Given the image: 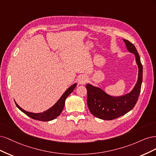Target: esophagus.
<instances>
[{
  "label": "esophagus",
  "mask_w": 156,
  "mask_h": 156,
  "mask_svg": "<svg viewBox=\"0 0 156 156\" xmlns=\"http://www.w3.org/2000/svg\"><path fill=\"white\" fill-rule=\"evenodd\" d=\"M87 81V78L85 76H81L79 78V82L80 83L85 84Z\"/></svg>",
  "instance_id": "obj_1"
}]
</instances>
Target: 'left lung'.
<instances>
[{
  "label": "left lung",
  "instance_id": "8db88e82",
  "mask_svg": "<svg viewBox=\"0 0 156 156\" xmlns=\"http://www.w3.org/2000/svg\"><path fill=\"white\" fill-rule=\"evenodd\" d=\"M123 40L128 51L135 55L139 67L137 82L132 92L119 97L109 96L101 89L87 84V106L90 112L100 119L113 120L122 116L134 108L139 98L143 80V65L134 44L126 39Z\"/></svg>",
  "mask_w": 156,
  "mask_h": 156
}]
</instances>
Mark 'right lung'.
I'll list each match as a JSON object with an SVG mask.
<instances>
[{"instance_id": "obj_1", "label": "right lung", "mask_w": 156, "mask_h": 156, "mask_svg": "<svg viewBox=\"0 0 156 156\" xmlns=\"http://www.w3.org/2000/svg\"><path fill=\"white\" fill-rule=\"evenodd\" d=\"M76 84L75 83L71 87H70L67 91L63 93L62 97L59 98V100L56 102V104L54 105V106H52L51 109H48L47 111L44 112L43 113H34L28 112L27 111H25V110L21 108H20L16 102V106L24 114H26L28 117H31L33 119L40 120V121H44V122L52 120L58 117L59 115L61 114L62 110L63 109V108H64L65 100H66V98H67L69 95L73 92L75 87H76Z\"/></svg>"}]
</instances>
